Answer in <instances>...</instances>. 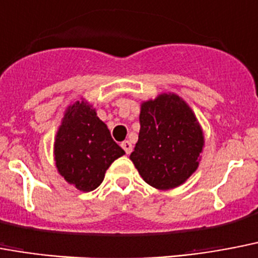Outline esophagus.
I'll return each instance as SVG.
<instances>
[{"instance_id":"34e87169","label":"esophagus","mask_w":258,"mask_h":258,"mask_svg":"<svg viewBox=\"0 0 258 258\" xmlns=\"http://www.w3.org/2000/svg\"><path fill=\"white\" fill-rule=\"evenodd\" d=\"M121 146H122V149L125 150V153L129 154L132 152V149H133V145H132V142L131 141H123L121 142Z\"/></svg>"}]
</instances>
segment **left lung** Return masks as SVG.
<instances>
[{
	"label": "left lung",
	"mask_w": 258,
	"mask_h": 258,
	"mask_svg": "<svg viewBox=\"0 0 258 258\" xmlns=\"http://www.w3.org/2000/svg\"><path fill=\"white\" fill-rule=\"evenodd\" d=\"M139 141L131 160L158 190L182 185L197 170L205 145L203 127L184 98L161 93L142 101Z\"/></svg>",
	"instance_id": "left-lung-1"
}]
</instances>
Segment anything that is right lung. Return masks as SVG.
<instances>
[{"mask_svg": "<svg viewBox=\"0 0 258 258\" xmlns=\"http://www.w3.org/2000/svg\"><path fill=\"white\" fill-rule=\"evenodd\" d=\"M54 161L68 184L81 191L100 186L105 173L125 152L113 141L93 105L82 98L67 108L54 137Z\"/></svg>", "mask_w": 258, "mask_h": 258, "instance_id": "1", "label": "right lung"}]
</instances>
